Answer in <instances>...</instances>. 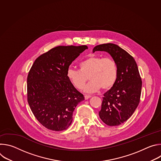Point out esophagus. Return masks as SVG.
Listing matches in <instances>:
<instances>
[{
    "label": "esophagus",
    "mask_w": 161,
    "mask_h": 161,
    "mask_svg": "<svg viewBox=\"0 0 161 161\" xmlns=\"http://www.w3.org/2000/svg\"><path fill=\"white\" fill-rule=\"evenodd\" d=\"M92 96H90V95H85V99L86 100V99H89L90 97H91Z\"/></svg>",
    "instance_id": "esophagus-1"
}]
</instances>
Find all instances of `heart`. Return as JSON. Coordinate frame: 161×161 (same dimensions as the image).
Masks as SVG:
<instances>
[{"label":"heart","mask_w":161,"mask_h":161,"mask_svg":"<svg viewBox=\"0 0 161 161\" xmlns=\"http://www.w3.org/2000/svg\"><path fill=\"white\" fill-rule=\"evenodd\" d=\"M80 69L69 67L67 76L77 89L83 88L88 78L90 81L85 86L86 92H94L101 88L108 90L115 84L118 75V65L113 58L91 55L79 64Z\"/></svg>","instance_id":"b5f03b06"}]
</instances>
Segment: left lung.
<instances>
[{"mask_svg": "<svg viewBox=\"0 0 161 161\" xmlns=\"http://www.w3.org/2000/svg\"><path fill=\"white\" fill-rule=\"evenodd\" d=\"M104 51L116 61L119 68L117 80L103 97L99 112L102 121L109 126H117L127 120L140 101L142 81L134 58L113 43L96 46L93 52Z\"/></svg>", "mask_w": 161, "mask_h": 161, "instance_id": "1", "label": "left lung"}]
</instances>
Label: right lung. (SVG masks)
<instances>
[{
	"label": "right lung",
	"instance_id": "obj_1",
	"mask_svg": "<svg viewBox=\"0 0 161 161\" xmlns=\"http://www.w3.org/2000/svg\"><path fill=\"white\" fill-rule=\"evenodd\" d=\"M85 45L59 46L38 57L27 76V101L34 117L48 129H67L83 95L67 76L71 64L87 49Z\"/></svg>",
	"mask_w": 161,
	"mask_h": 161
}]
</instances>
